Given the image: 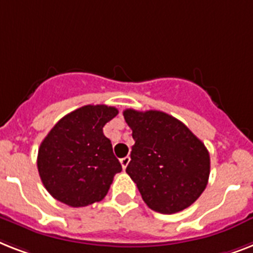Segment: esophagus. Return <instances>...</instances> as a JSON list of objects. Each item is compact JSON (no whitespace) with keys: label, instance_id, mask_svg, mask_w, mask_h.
Here are the masks:
<instances>
[{"label":"esophagus","instance_id":"esophagus-1","mask_svg":"<svg viewBox=\"0 0 253 253\" xmlns=\"http://www.w3.org/2000/svg\"><path fill=\"white\" fill-rule=\"evenodd\" d=\"M130 157H128V156H126V157H123V159H121V165H122V168H123V170L126 169L127 168V165H128V162H130Z\"/></svg>","mask_w":253,"mask_h":253}]
</instances>
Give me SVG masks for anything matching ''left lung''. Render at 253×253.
I'll list each match as a JSON object with an SVG mask.
<instances>
[{
	"mask_svg": "<svg viewBox=\"0 0 253 253\" xmlns=\"http://www.w3.org/2000/svg\"><path fill=\"white\" fill-rule=\"evenodd\" d=\"M135 144L126 173L145 204L173 214L198 200L208 184L211 159L204 143L174 117L159 110L126 109Z\"/></svg>",
	"mask_w": 253,
	"mask_h": 253,
	"instance_id": "obj_1",
	"label": "left lung"
}]
</instances>
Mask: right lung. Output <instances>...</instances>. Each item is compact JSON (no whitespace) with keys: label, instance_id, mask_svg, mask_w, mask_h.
Returning a JSON list of instances; mask_svg holds the SVG:
<instances>
[{"label":"right lung","instance_id":"1","mask_svg":"<svg viewBox=\"0 0 253 253\" xmlns=\"http://www.w3.org/2000/svg\"><path fill=\"white\" fill-rule=\"evenodd\" d=\"M118 114L114 106L85 105L55 123L39 148L41 182L55 200L79 208L101 201L122 171L102 128Z\"/></svg>","mask_w":253,"mask_h":253}]
</instances>
